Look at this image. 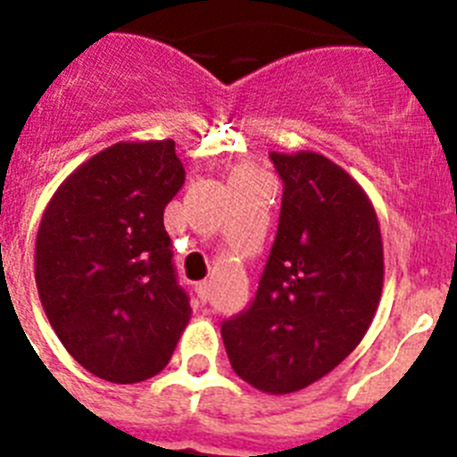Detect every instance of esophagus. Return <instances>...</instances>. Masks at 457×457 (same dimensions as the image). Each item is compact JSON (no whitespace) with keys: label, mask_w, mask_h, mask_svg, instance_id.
Returning <instances> with one entry per match:
<instances>
[{"label":"esophagus","mask_w":457,"mask_h":457,"mask_svg":"<svg viewBox=\"0 0 457 457\" xmlns=\"http://www.w3.org/2000/svg\"><path fill=\"white\" fill-rule=\"evenodd\" d=\"M196 297H199L201 302H208L210 300V284L208 281H199V284H196Z\"/></svg>","instance_id":"esophagus-1"}]
</instances>
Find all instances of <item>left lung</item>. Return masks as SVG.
<instances>
[{"instance_id":"8db88e82","label":"left lung","mask_w":457,"mask_h":457,"mask_svg":"<svg viewBox=\"0 0 457 457\" xmlns=\"http://www.w3.org/2000/svg\"><path fill=\"white\" fill-rule=\"evenodd\" d=\"M284 180L277 237L249 309L221 322L245 382L293 394L325 378L369 332L385 256L375 208L353 176L313 151L270 153Z\"/></svg>"}]
</instances>
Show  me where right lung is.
<instances>
[{"label": "right lung", "instance_id": "right-lung-1", "mask_svg": "<svg viewBox=\"0 0 457 457\" xmlns=\"http://www.w3.org/2000/svg\"><path fill=\"white\" fill-rule=\"evenodd\" d=\"M185 183L173 139L120 141L56 189L36 236V286L88 373L135 385L169 364L189 320L164 208Z\"/></svg>", "mask_w": 457, "mask_h": 457}]
</instances>
